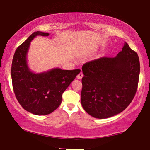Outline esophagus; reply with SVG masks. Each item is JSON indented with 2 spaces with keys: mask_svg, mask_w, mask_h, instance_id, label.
Wrapping results in <instances>:
<instances>
[{
  "mask_svg": "<svg viewBox=\"0 0 150 150\" xmlns=\"http://www.w3.org/2000/svg\"><path fill=\"white\" fill-rule=\"evenodd\" d=\"M83 76V74H82V72H80V74H79L77 76V78L79 79V80H80V79L82 78Z\"/></svg>",
  "mask_w": 150,
  "mask_h": 150,
  "instance_id": "34e87169",
  "label": "esophagus"
}]
</instances>
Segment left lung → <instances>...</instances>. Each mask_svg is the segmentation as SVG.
Listing matches in <instances>:
<instances>
[{"instance_id": "left-lung-1", "label": "left lung", "mask_w": 150, "mask_h": 150, "mask_svg": "<svg viewBox=\"0 0 150 150\" xmlns=\"http://www.w3.org/2000/svg\"><path fill=\"white\" fill-rule=\"evenodd\" d=\"M140 68L138 55L126 42L116 57L84 64L81 103L85 111L98 119L122 112L136 94Z\"/></svg>"}]
</instances>
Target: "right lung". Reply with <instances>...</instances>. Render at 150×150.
I'll return each instance as SVG.
<instances>
[{
	"mask_svg": "<svg viewBox=\"0 0 150 150\" xmlns=\"http://www.w3.org/2000/svg\"><path fill=\"white\" fill-rule=\"evenodd\" d=\"M49 35L40 31L33 33L16 49L11 69L17 100L25 110L38 115L51 114L58 108L63 92L80 72L79 69L67 70L59 68L37 74L31 71L27 61L30 42L36 36Z\"/></svg>",
	"mask_w": 150,
	"mask_h": 150,
	"instance_id": "1",
	"label": "right lung"
}]
</instances>
